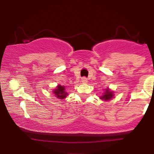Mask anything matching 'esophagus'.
<instances>
[{
	"mask_svg": "<svg viewBox=\"0 0 154 154\" xmlns=\"http://www.w3.org/2000/svg\"><path fill=\"white\" fill-rule=\"evenodd\" d=\"M82 83H87L88 82V79L86 77H82Z\"/></svg>",
	"mask_w": 154,
	"mask_h": 154,
	"instance_id": "34e87169",
	"label": "esophagus"
}]
</instances>
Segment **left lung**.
Masks as SVG:
<instances>
[{"mask_svg": "<svg viewBox=\"0 0 154 154\" xmlns=\"http://www.w3.org/2000/svg\"><path fill=\"white\" fill-rule=\"evenodd\" d=\"M100 99L103 100V101H109V100H112V98H114V91H111L109 88L104 89L103 93L100 96H99Z\"/></svg>", "mask_w": 154, "mask_h": 154, "instance_id": "left-lung-1", "label": "left lung"}]
</instances>
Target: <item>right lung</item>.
<instances>
[{
	"label": "right lung",
	"instance_id": "right-lung-1",
	"mask_svg": "<svg viewBox=\"0 0 154 154\" xmlns=\"http://www.w3.org/2000/svg\"><path fill=\"white\" fill-rule=\"evenodd\" d=\"M52 92L56 98L61 100L64 99L68 95V93H67L66 90H65V86L61 85H58L56 88Z\"/></svg>",
	"mask_w": 154,
	"mask_h": 154
}]
</instances>
